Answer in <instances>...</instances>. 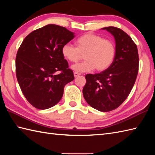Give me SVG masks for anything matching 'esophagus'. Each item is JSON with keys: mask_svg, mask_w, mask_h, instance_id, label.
<instances>
[{"mask_svg": "<svg viewBox=\"0 0 155 155\" xmlns=\"http://www.w3.org/2000/svg\"><path fill=\"white\" fill-rule=\"evenodd\" d=\"M80 75H81V73H78V72H74V77H78V76H80Z\"/></svg>", "mask_w": 155, "mask_h": 155, "instance_id": "obj_1", "label": "esophagus"}]
</instances>
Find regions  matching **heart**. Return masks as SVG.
<instances>
[{"mask_svg":"<svg viewBox=\"0 0 155 155\" xmlns=\"http://www.w3.org/2000/svg\"><path fill=\"white\" fill-rule=\"evenodd\" d=\"M77 47L67 43L62 46V54L71 62H77L84 54L85 61L72 67L79 72H88L93 69L103 71L110 67L116 53L114 42L110 39L92 32H87L76 40Z\"/></svg>","mask_w":155,"mask_h":155,"instance_id":"obj_1","label":"heart"}]
</instances>
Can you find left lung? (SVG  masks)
<instances>
[{"label":"left lung","instance_id":"1","mask_svg":"<svg viewBox=\"0 0 155 155\" xmlns=\"http://www.w3.org/2000/svg\"><path fill=\"white\" fill-rule=\"evenodd\" d=\"M103 29L114 38V61L100 73L85 76L87 82L83 93L91 107L108 112L119 107L130 94L137 77L139 61L137 45L126 32L114 27Z\"/></svg>","mask_w":155,"mask_h":155}]
</instances>
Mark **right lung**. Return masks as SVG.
<instances>
[{
    "label": "right lung",
    "mask_w": 155,
    "mask_h": 155,
    "mask_svg": "<svg viewBox=\"0 0 155 155\" xmlns=\"http://www.w3.org/2000/svg\"><path fill=\"white\" fill-rule=\"evenodd\" d=\"M74 37V32L63 27L48 25L31 32L20 46L16 57V78L25 98L38 109L57 104L65 85L74 80L61 52L62 46ZM57 71L61 72L58 75Z\"/></svg>",
    "instance_id": "1"
}]
</instances>
